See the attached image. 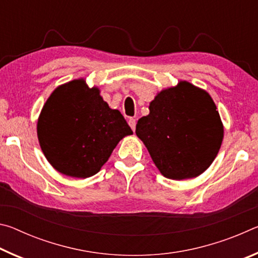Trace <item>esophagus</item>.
I'll return each mask as SVG.
<instances>
[{
	"mask_svg": "<svg viewBox=\"0 0 258 258\" xmlns=\"http://www.w3.org/2000/svg\"><path fill=\"white\" fill-rule=\"evenodd\" d=\"M128 125L131 126V128H132V131L134 132L135 126H137V119H135V118H130L128 119Z\"/></svg>",
	"mask_w": 258,
	"mask_h": 258,
	"instance_id": "1",
	"label": "esophagus"
}]
</instances>
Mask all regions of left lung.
<instances>
[{
	"instance_id": "left-lung-1",
	"label": "left lung",
	"mask_w": 258,
	"mask_h": 258,
	"mask_svg": "<svg viewBox=\"0 0 258 258\" xmlns=\"http://www.w3.org/2000/svg\"><path fill=\"white\" fill-rule=\"evenodd\" d=\"M149 110L138 120L135 133L160 173L172 180H185L206 171L218 154L224 133L211 95L181 81L160 91Z\"/></svg>"
}]
</instances>
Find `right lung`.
<instances>
[{"mask_svg": "<svg viewBox=\"0 0 258 258\" xmlns=\"http://www.w3.org/2000/svg\"><path fill=\"white\" fill-rule=\"evenodd\" d=\"M123 115L103 101L98 87L74 80L52 92L37 121V137L47 161L67 176L97 174L126 135Z\"/></svg>", "mask_w": 258, "mask_h": 258, "instance_id": "obj_1", "label": "right lung"}]
</instances>
